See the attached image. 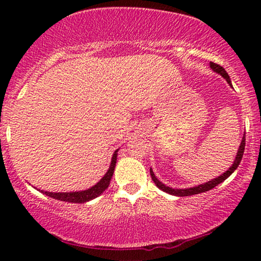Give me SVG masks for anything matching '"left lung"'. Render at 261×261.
I'll return each instance as SVG.
<instances>
[{
  "instance_id": "1",
  "label": "left lung",
  "mask_w": 261,
  "mask_h": 261,
  "mask_svg": "<svg viewBox=\"0 0 261 261\" xmlns=\"http://www.w3.org/2000/svg\"><path fill=\"white\" fill-rule=\"evenodd\" d=\"M210 67L211 69L213 70L214 72L219 73L222 76L224 79H226L227 83L229 84V85H231V81H230V77H229V74L227 73L226 70H224L221 65L219 64H215L213 63V62H211L210 63ZM245 135V134H244ZM244 148H245V136H243L242 138V141H241V145H240V148H238L237 151V154H236V158H235V161H233V163L231 165V167L229 168V169L227 171H224V173L222 175H220L219 177L216 178H213L212 180H208V182H206L204 184H200V185H197V187H193V188H188V189H173V188H169V187H166L165 184H163L162 182H160L156 178V176L154 175L152 168H149V173H151V176H152V179L153 182L155 183L156 187L162 190L163 192H167L169 194H173V196H177V197H187V196H193V194H198V193H201V192H206V191H210L211 189L215 188L216 185H219L220 183H222L224 179H227L229 176H230L233 171H235L237 169V167L240 166L241 163V160L243 158V153H244Z\"/></svg>"
}]
</instances>
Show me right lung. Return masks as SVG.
<instances>
[{"mask_svg": "<svg viewBox=\"0 0 261 261\" xmlns=\"http://www.w3.org/2000/svg\"><path fill=\"white\" fill-rule=\"evenodd\" d=\"M117 152L118 149H116L113 154L112 162H110V166H109V169L107 170V173H106L103 177L92 188L87 190H83V191H73V192H48V191H43V190H41V191L39 190V191L42 192L43 194H46L48 197L54 198V199L61 200V201H67V202H74V204H84V202L94 199V198L99 197L100 194L109 187L110 179H112L114 170H115V166H116Z\"/></svg>", "mask_w": 261, "mask_h": 261, "instance_id": "1", "label": "right lung"}]
</instances>
